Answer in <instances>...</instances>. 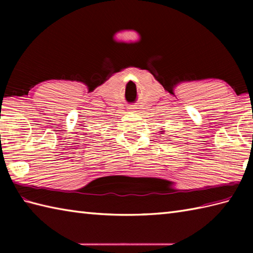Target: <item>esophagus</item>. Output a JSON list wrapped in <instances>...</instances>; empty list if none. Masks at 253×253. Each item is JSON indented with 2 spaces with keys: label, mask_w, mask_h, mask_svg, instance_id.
<instances>
[{
  "label": "esophagus",
  "mask_w": 253,
  "mask_h": 253,
  "mask_svg": "<svg viewBox=\"0 0 253 253\" xmlns=\"http://www.w3.org/2000/svg\"><path fill=\"white\" fill-rule=\"evenodd\" d=\"M130 109H131V110H133V107H130Z\"/></svg>",
  "instance_id": "34e87169"
}]
</instances>
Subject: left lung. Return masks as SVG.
Segmentation results:
<instances>
[{
    "label": "left lung",
    "mask_w": 253,
    "mask_h": 253,
    "mask_svg": "<svg viewBox=\"0 0 253 253\" xmlns=\"http://www.w3.org/2000/svg\"><path fill=\"white\" fill-rule=\"evenodd\" d=\"M160 132H161V133H163V132H164V130H162V129H161V131H160Z\"/></svg>",
    "instance_id": "obj_1"
}]
</instances>
